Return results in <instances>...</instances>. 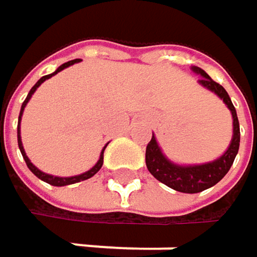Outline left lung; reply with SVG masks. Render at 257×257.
<instances>
[{
    "instance_id": "obj_1",
    "label": "left lung",
    "mask_w": 257,
    "mask_h": 257,
    "mask_svg": "<svg viewBox=\"0 0 257 257\" xmlns=\"http://www.w3.org/2000/svg\"><path fill=\"white\" fill-rule=\"evenodd\" d=\"M192 71L199 76L198 83L205 87L207 90L217 95L225 105L229 108L232 114V140L226 152L219 156L217 159L205 164H193V165H180L168 159L159 143L156 141V137L153 134L150 143L146 149V165L150 174L161 183L167 184L168 187L183 192V193H198L205 189L213 187L223 179L228 171L231 170L233 159L239 149V122L236 117V110L232 104L231 98L223 86L216 83L202 68L192 67Z\"/></svg>"
}]
</instances>
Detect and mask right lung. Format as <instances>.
Wrapping results in <instances>:
<instances>
[{
    "label": "right lung",
    "mask_w": 257,
    "mask_h": 257,
    "mask_svg": "<svg viewBox=\"0 0 257 257\" xmlns=\"http://www.w3.org/2000/svg\"><path fill=\"white\" fill-rule=\"evenodd\" d=\"M80 62V59H74V61H68V62H65V64H62L61 67H58L56 68V71L55 73H52V74H47V76H43V77L40 78L34 86H32V89L29 90V93H28V96H26V99L24 101V104H22V107H21V113H19V122H18V144H19V149H21V153H22V156H24V159H25L26 165H28V168L38 177L40 180H43V181H46V183H49V184H52V186H67V184H74V183H78V181H83V180H87L90 179V177H93L99 170H101V167H102V164H104V150H105V147H107V144L104 146V149L101 150V155H99V159H98V162L89 170V171H86V173H83V174H78V176H73V177H58V176H52V174H46V173H43V171H40L31 161H29V158L26 156L25 153V149H24V144H22V137H21V120H22V114H24V110H25L26 104L29 102V99H31V96L34 95V92L37 90V87L41 84V83H44L47 78L53 77L55 74H58L59 71H62V70H65V68H68V67H71V65H74V64H77Z\"/></svg>",
    "instance_id": "right-lung-1"
}]
</instances>
